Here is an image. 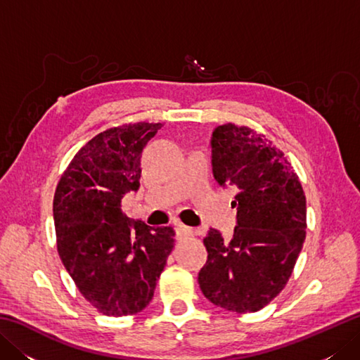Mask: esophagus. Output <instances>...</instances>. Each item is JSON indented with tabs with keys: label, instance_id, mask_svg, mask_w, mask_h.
<instances>
[{
	"label": "esophagus",
	"instance_id": "obj_1",
	"mask_svg": "<svg viewBox=\"0 0 360 360\" xmlns=\"http://www.w3.org/2000/svg\"><path fill=\"white\" fill-rule=\"evenodd\" d=\"M174 231H176V235L178 236H188V235H193V229H190L184 224L181 223H176L174 224Z\"/></svg>",
	"mask_w": 360,
	"mask_h": 360
}]
</instances>
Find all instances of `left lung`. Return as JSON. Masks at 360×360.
<instances>
[{"mask_svg": "<svg viewBox=\"0 0 360 360\" xmlns=\"http://www.w3.org/2000/svg\"><path fill=\"white\" fill-rule=\"evenodd\" d=\"M210 148L217 182L236 192V226L231 240L210 229L198 281L217 307L255 312L280 294L292 274L307 235V200L283 153L250 128L217 127Z\"/></svg>", "mask_w": 360, "mask_h": 360, "instance_id": "1", "label": "left lung"}]
</instances>
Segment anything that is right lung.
I'll return each mask as SVG.
<instances>
[{
    "mask_svg": "<svg viewBox=\"0 0 360 360\" xmlns=\"http://www.w3.org/2000/svg\"><path fill=\"white\" fill-rule=\"evenodd\" d=\"M162 124L110 128L66 168L53 196L58 255L82 295L105 316H129L151 302L174 244L170 226L128 218L120 204L141 186L142 150Z\"/></svg>",
    "mask_w": 360,
    "mask_h": 360,
    "instance_id": "obj_1",
    "label": "right lung"
}]
</instances>
